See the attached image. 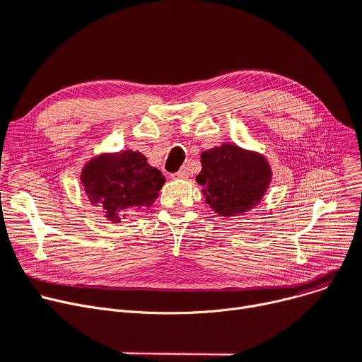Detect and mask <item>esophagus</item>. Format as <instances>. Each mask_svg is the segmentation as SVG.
<instances>
[{
    "label": "esophagus",
    "instance_id": "esophagus-1",
    "mask_svg": "<svg viewBox=\"0 0 362 362\" xmlns=\"http://www.w3.org/2000/svg\"><path fill=\"white\" fill-rule=\"evenodd\" d=\"M171 177L173 179H187V177H189V171L186 170V167H182L177 173H173Z\"/></svg>",
    "mask_w": 362,
    "mask_h": 362
}]
</instances>
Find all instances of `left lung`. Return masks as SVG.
I'll list each match as a JSON object with an SVG mask.
<instances>
[{
	"mask_svg": "<svg viewBox=\"0 0 362 362\" xmlns=\"http://www.w3.org/2000/svg\"><path fill=\"white\" fill-rule=\"evenodd\" d=\"M197 182L206 202L220 216H240L256 207L272 180L263 155L223 144L201 153Z\"/></svg>",
	"mask_w": 362,
	"mask_h": 362,
	"instance_id": "8db88e82",
	"label": "left lung"
}]
</instances>
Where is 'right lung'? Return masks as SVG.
Returning a JSON list of instances; mask_svg holds the SVG:
<instances>
[{"label":"right lung","instance_id":"add662e5","mask_svg":"<svg viewBox=\"0 0 362 362\" xmlns=\"http://www.w3.org/2000/svg\"><path fill=\"white\" fill-rule=\"evenodd\" d=\"M140 152L121 151L91 158L81 171V183L93 206L103 207L112 223L151 207L165 179Z\"/></svg>","mask_w":362,"mask_h":362}]
</instances>
